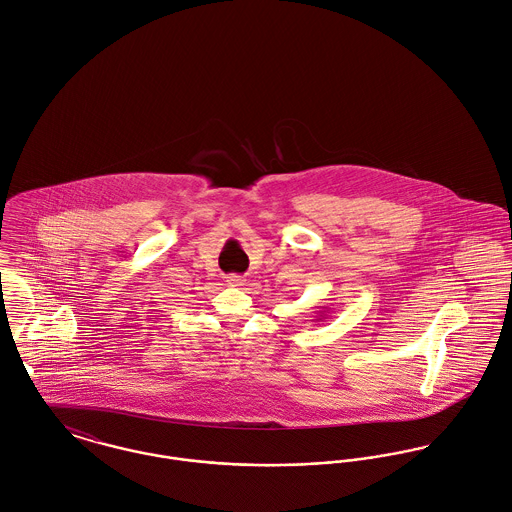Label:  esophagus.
Listing matches in <instances>:
<instances>
[{
    "label": "esophagus",
    "instance_id": "1",
    "mask_svg": "<svg viewBox=\"0 0 512 512\" xmlns=\"http://www.w3.org/2000/svg\"><path fill=\"white\" fill-rule=\"evenodd\" d=\"M228 286H233V288H243L245 286V279L243 277H239V275H229Z\"/></svg>",
    "mask_w": 512,
    "mask_h": 512
}]
</instances>
